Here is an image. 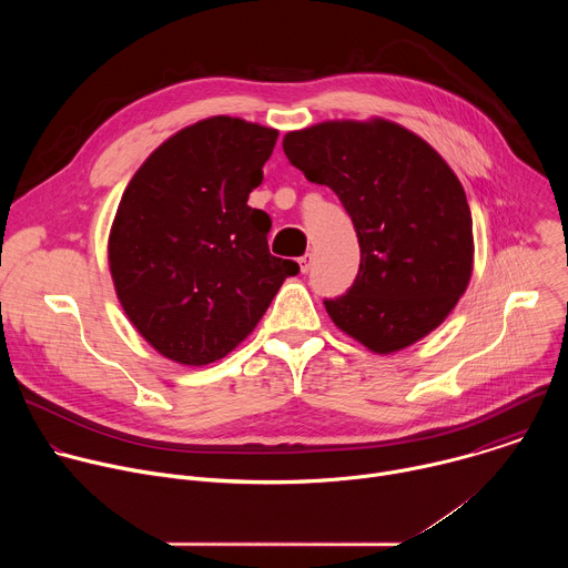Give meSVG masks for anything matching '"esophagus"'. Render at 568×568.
I'll list each match as a JSON object with an SVG mask.
<instances>
[{
    "label": "esophagus",
    "instance_id": "34e87169",
    "mask_svg": "<svg viewBox=\"0 0 568 568\" xmlns=\"http://www.w3.org/2000/svg\"><path fill=\"white\" fill-rule=\"evenodd\" d=\"M298 267H301V272H303V274H307V272H310V267H312V254L301 256V258H298Z\"/></svg>",
    "mask_w": 568,
    "mask_h": 568
}]
</instances>
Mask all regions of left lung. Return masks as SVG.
I'll return each mask as SVG.
<instances>
[{
    "mask_svg": "<svg viewBox=\"0 0 568 568\" xmlns=\"http://www.w3.org/2000/svg\"><path fill=\"white\" fill-rule=\"evenodd\" d=\"M283 150L305 180L337 193L357 231L355 283L323 301L335 326L379 355L438 328L474 263L469 204L445 159L384 119L287 132Z\"/></svg>",
    "mask_w": 568,
    "mask_h": 568,
    "instance_id": "8db88e82",
    "label": "left lung"
}]
</instances>
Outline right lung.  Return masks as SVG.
I'll use <instances>...</instances> for the list:
<instances>
[{
    "instance_id": "add662e5",
    "label": "right lung",
    "mask_w": 568,
    "mask_h": 568,
    "mask_svg": "<svg viewBox=\"0 0 568 568\" xmlns=\"http://www.w3.org/2000/svg\"><path fill=\"white\" fill-rule=\"evenodd\" d=\"M278 132L204 119L161 143L128 184L110 233L116 296L164 357L204 366L263 318L294 261L270 254L272 220L247 204Z\"/></svg>"
}]
</instances>
